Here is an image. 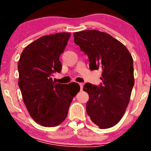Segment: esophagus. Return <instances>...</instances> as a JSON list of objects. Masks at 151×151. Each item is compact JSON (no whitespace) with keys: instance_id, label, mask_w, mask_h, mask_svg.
Masks as SVG:
<instances>
[{"instance_id":"1","label":"esophagus","mask_w":151,"mask_h":151,"mask_svg":"<svg viewBox=\"0 0 151 151\" xmlns=\"http://www.w3.org/2000/svg\"><path fill=\"white\" fill-rule=\"evenodd\" d=\"M79 85H80V87H81V91H83V86H84V84L83 83H79Z\"/></svg>"}]
</instances>
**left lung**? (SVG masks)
Segmentation results:
<instances>
[{"label": "left lung", "mask_w": 151, "mask_h": 151, "mask_svg": "<svg viewBox=\"0 0 151 151\" xmlns=\"http://www.w3.org/2000/svg\"><path fill=\"white\" fill-rule=\"evenodd\" d=\"M74 42L87 55L91 70H102L103 83H86V112L101 129L118 123L126 111L134 86L133 59L124 45L107 33L96 30L73 34Z\"/></svg>", "instance_id": "8db88e82"}]
</instances>
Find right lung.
<instances>
[{
    "instance_id": "right-lung-1",
    "label": "right lung",
    "mask_w": 151,
    "mask_h": 151,
    "mask_svg": "<svg viewBox=\"0 0 151 151\" xmlns=\"http://www.w3.org/2000/svg\"><path fill=\"white\" fill-rule=\"evenodd\" d=\"M70 35L60 32L44 36L28 45L20 55L19 86L30 115L42 126L62 123L73 97L80 91V86L71 89L72 83H56L51 77L62 69L59 57Z\"/></svg>"
}]
</instances>
